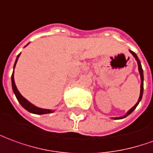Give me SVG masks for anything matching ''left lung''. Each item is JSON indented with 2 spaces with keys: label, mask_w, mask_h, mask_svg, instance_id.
<instances>
[{
  "label": "left lung",
  "mask_w": 153,
  "mask_h": 153,
  "mask_svg": "<svg viewBox=\"0 0 153 153\" xmlns=\"http://www.w3.org/2000/svg\"><path fill=\"white\" fill-rule=\"evenodd\" d=\"M129 52H130L131 53L133 54V56H134V57H135V59H136V61H137V65H138V71H139V74H140V77H141V86H140V96H139V98H138V100H137V102L135 104V105L134 106V107H132L128 112L126 113V114L125 115H123V116L122 117H119V118H114V120H120V119H123V118H125V117H127L128 115H129L133 111H134V109H136V107L137 106V105L139 104V102L141 101V100H142V97H143V68H142V65H141V62L140 61H139V59H138V57H137V54L135 53H134L133 51L129 50Z\"/></svg>",
  "instance_id": "obj_1"
}]
</instances>
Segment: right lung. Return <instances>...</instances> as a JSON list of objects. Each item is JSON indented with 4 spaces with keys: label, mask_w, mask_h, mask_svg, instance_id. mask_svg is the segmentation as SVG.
Returning a JSON list of instances; mask_svg holds the SVG:
<instances>
[{
    "label": "right lung",
    "mask_w": 153,
    "mask_h": 153,
    "mask_svg": "<svg viewBox=\"0 0 153 153\" xmlns=\"http://www.w3.org/2000/svg\"><path fill=\"white\" fill-rule=\"evenodd\" d=\"M28 44H27V45H28ZM19 55H20V53L17 56V57H16V62H15V65H14V69H15V67H16V62L18 61V58H19ZM11 83H12L13 91L15 93V95H16V98L18 100V101H19V104H20L25 109H26L27 111H29V112H30V113L32 114H50L54 112V110H51V109H41V108H39V107H37V106L33 105V104H31V103H30L29 100H27L25 97H23L22 95H21V94L19 93V91H18V89H17V87H16V83H15V80H14V71H13L12 76H11Z\"/></svg>",
    "instance_id": "add662e5"
}]
</instances>
